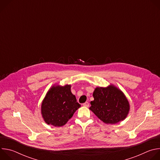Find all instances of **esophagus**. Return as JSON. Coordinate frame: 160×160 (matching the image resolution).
I'll list each match as a JSON object with an SVG mask.
<instances>
[{"label": "esophagus", "mask_w": 160, "mask_h": 160, "mask_svg": "<svg viewBox=\"0 0 160 160\" xmlns=\"http://www.w3.org/2000/svg\"><path fill=\"white\" fill-rule=\"evenodd\" d=\"M82 105H83V106H85V107H88V106H89V103H88V102H85L83 103Z\"/></svg>", "instance_id": "esophagus-1"}]
</instances>
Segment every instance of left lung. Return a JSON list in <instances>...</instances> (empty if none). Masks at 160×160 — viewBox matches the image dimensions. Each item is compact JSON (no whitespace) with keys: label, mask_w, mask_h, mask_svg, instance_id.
I'll use <instances>...</instances> for the list:
<instances>
[{"label":"left lung","mask_w":160,"mask_h":160,"mask_svg":"<svg viewBox=\"0 0 160 160\" xmlns=\"http://www.w3.org/2000/svg\"><path fill=\"white\" fill-rule=\"evenodd\" d=\"M94 100L89 108L106 124H116L125 120L130 111V104L122 91L113 85L96 87L93 92Z\"/></svg>","instance_id":"left-lung-1"}]
</instances>
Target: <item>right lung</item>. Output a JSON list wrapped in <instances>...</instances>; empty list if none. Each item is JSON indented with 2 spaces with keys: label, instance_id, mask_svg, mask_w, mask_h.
Masks as SVG:
<instances>
[{
  "label": "right lung",
  "instance_id": "add662e5",
  "mask_svg": "<svg viewBox=\"0 0 160 160\" xmlns=\"http://www.w3.org/2000/svg\"><path fill=\"white\" fill-rule=\"evenodd\" d=\"M80 107L71 92V85H53L45 95L41 105L45 122L54 127L64 125Z\"/></svg>",
  "mask_w": 160,
  "mask_h": 160
}]
</instances>
